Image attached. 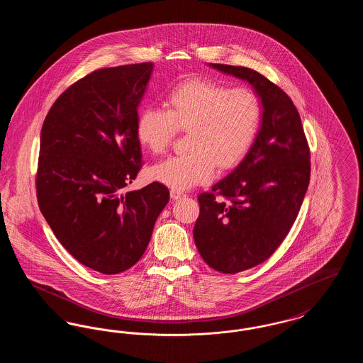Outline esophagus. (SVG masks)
<instances>
[{
    "label": "esophagus",
    "mask_w": 363,
    "mask_h": 363,
    "mask_svg": "<svg viewBox=\"0 0 363 363\" xmlns=\"http://www.w3.org/2000/svg\"><path fill=\"white\" fill-rule=\"evenodd\" d=\"M170 196H172L173 200H178V199H181L184 196V191L182 190L172 189L170 190Z\"/></svg>",
    "instance_id": "34e87169"
}]
</instances>
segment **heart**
I'll list each match as a JSON object with an SVG mask.
<instances>
[{
    "instance_id": "obj_1",
    "label": "heart",
    "mask_w": 363,
    "mask_h": 363,
    "mask_svg": "<svg viewBox=\"0 0 363 363\" xmlns=\"http://www.w3.org/2000/svg\"><path fill=\"white\" fill-rule=\"evenodd\" d=\"M166 110L145 107L136 118L138 143L151 152L167 148L177 128H186L188 150L167 156L150 169L152 179L186 189L211 178L216 164L238 163L259 133L262 106L249 86L190 79L164 98Z\"/></svg>"
}]
</instances>
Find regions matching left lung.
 Masks as SVG:
<instances>
[{
	"label": "left lung",
	"instance_id": "8db88e82",
	"mask_svg": "<svg viewBox=\"0 0 363 363\" xmlns=\"http://www.w3.org/2000/svg\"><path fill=\"white\" fill-rule=\"evenodd\" d=\"M212 68L256 88L262 102L257 138L235 170L197 200L196 246L208 265L237 274L269 259L287 237L311 181V148L291 98L259 72Z\"/></svg>",
	"mask_w": 363,
	"mask_h": 363
}]
</instances>
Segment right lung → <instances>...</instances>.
Segmentation results:
<instances>
[{"mask_svg": "<svg viewBox=\"0 0 363 363\" xmlns=\"http://www.w3.org/2000/svg\"><path fill=\"white\" fill-rule=\"evenodd\" d=\"M152 68L141 62L88 73L58 96L40 132V212L74 259L104 275L141 259L170 199L159 182L125 191L143 167L136 118Z\"/></svg>", "mask_w": 363, "mask_h": 363, "instance_id": "right-lung-1", "label": "right lung"}]
</instances>
